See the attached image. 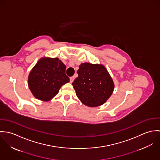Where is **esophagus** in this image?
Wrapping results in <instances>:
<instances>
[{"label":"esophagus","instance_id":"esophagus-1","mask_svg":"<svg viewBox=\"0 0 160 160\" xmlns=\"http://www.w3.org/2000/svg\"><path fill=\"white\" fill-rule=\"evenodd\" d=\"M69 79H70V82H71V83H72V82H73L74 79V76H72V77H71V78H69Z\"/></svg>","mask_w":160,"mask_h":160}]
</instances>
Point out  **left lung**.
I'll return each mask as SVG.
<instances>
[{
    "label": "left lung",
    "mask_w": 160,
    "mask_h": 160,
    "mask_svg": "<svg viewBox=\"0 0 160 160\" xmlns=\"http://www.w3.org/2000/svg\"><path fill=\"white\" fill-rule=\"evenodd\" d=\"M78 77L72 82L76 94L81 102L90 107H98L112 95L114 85L105 67L100 64L81 63Z\"/></svg>",
    "instance_id": "obj_1"
}]
</instances>
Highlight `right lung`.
Instances as JSON below:
<instances>
[{
	"mask_svg": "<svg viewBox=\"0 0 160 160\" xmlns=\"http://www.w3.org/2000/svg\"><path fill=\"white\" fill-rule=\"evenodd\" d=\"M66 66L58 58L43 57L31 69L28 76V86L39 100L48 101L69 82L65 74Z\"/></svg>",
	"mask_w": 160,
	"mask_h": 160,
	"instance_id": "obj_1",
	"label": "right lung"
}]
</instances>
